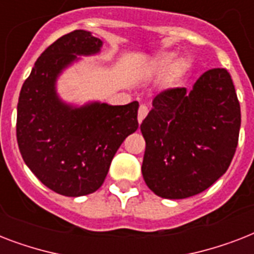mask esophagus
<instances>
[{
    "label": "esophagus",
    "mask_w": 254,
    "mask_h": 254,
    "mask_svg": "<svg viewBox=\"0 0 254 254\" xmlns=\"http://www.w3.org/2000/svg\"><path fill=\"white\" fill-rule=\"evenodd\" d=\"M147 113H149V109L146 105H141L138 109V123H142V120L146 117Z\"/></svg>",
    "instance_id": "34e87169"
}]
</instances>
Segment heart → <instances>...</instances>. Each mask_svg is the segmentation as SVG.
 <instances>
[{"label":"heart","instance_id":"heart-1","mask_svg":"<svg viewBox=\"0 0 254 254\" xmlns=\"http://www.w3.org/2000/svg\"><path fill=\"white\" fill-rule=\"evenodd\" d=\"M171 55H162V57H159L155 62V69L157 71H165L170 67V63H171ZM187 69V62L186 61H178L175 62L173 65H171V68H170V79H177L182 75V73H185V71Z\"/></svg>","mask_w":254,"mask_h":254}]
</instances>
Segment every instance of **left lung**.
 <instances>
[{"label":"left lung","instance_id":"left-lung-1","mask_svg":"<svg viewBox=\"0 0 254 254\" xmlns=\"http://www.w3.org/2000/svg\"><path fill=\"white\" fill-rule=\"evenodd\" d=\"M240 125V103L225 68L203 73L192 91L178 87L158 93L141 124L147 187L165 199L203 192L228 170Z\"/></svg>","mask_w":254,"mask_h":254}]
</instances>
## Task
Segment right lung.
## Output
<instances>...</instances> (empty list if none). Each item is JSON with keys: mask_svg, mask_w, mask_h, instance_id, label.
Returning <instances> with one entry per match:
<instances>
[{"mask_svg": "<svg viewBox=\"0 0 254 254\" xmlns=\"http://www.w3.org/2000/svg\"><path fill=\"white\" fill-rule=\"evenodd\" d=\"M103 42L75 30L50 45L22 85L17 107V141L25 163L57 193L81 196L104 183L116 151L138 127V103H93L72 108L62 103L55 80L76 59L100 51Z\"/></svg>", "mask_w": 254, "mask_h": 254, "instance_id": "right-lung-1", "label": "right lung"}]
</instances>
